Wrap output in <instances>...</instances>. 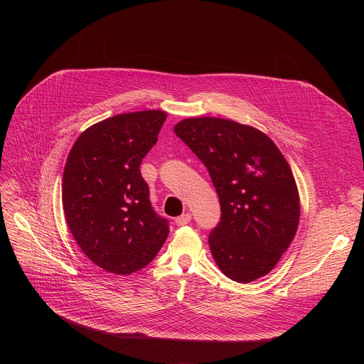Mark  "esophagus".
<instances>
[{
  "label": "esophagus",
  "instance_id": "esophagus-1",
  "mask_svg": "<svg viewBox=\"0 0 364 364\" xmlns=\"http://www.w3.org/2000/svg\"><path fill=\"white\" fill-rule=\"evenodd\" d=\"M190 221H192V215H190L188 213H186V214H183V215H180V217L176 218V224H177V225H186V224H188Z\"/></svg>",
  "mask_w": 364,
  "mask_h": 364
}]
</instances>
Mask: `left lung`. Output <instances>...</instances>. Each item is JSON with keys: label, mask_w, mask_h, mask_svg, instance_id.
I'll use <instances>...</instances> for the list:
<instances>
[{"label": "left lung", "mask_w": 364, "mask_h": 364, "mask_svg": "<svg viewBox=\"0 0 364 364\" xmlns=\"http://www.w3.org/2000/svg\"><path fill=\"white\" fill-rule=\"evenodd\" d=\"M174 132L203 162L221 205L209 233L220 270L250 283L269 274L299 223V196L289 164L259 129L221 118H188Z\"/></svg>", "instance_id": "1"}]
</instances>
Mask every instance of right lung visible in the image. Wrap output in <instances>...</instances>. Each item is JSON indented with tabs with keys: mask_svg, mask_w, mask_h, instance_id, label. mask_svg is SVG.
Instances as JSON below:
<instances>
[{
	"mask_svg": "<svg viewBox=\"0 0 364 364\" xmlns=\"http://www.w3.org/2000/svg\"><path fill=\"white\" fill-rule=\"evenodd\" d=\"M164 110L129 112L87 128L63 171L66 223L82 252L100 269L131 274L165 243L168 220L151 208L140 165L158 141Z\"/></svg>",
	"mask_w": 364,
	"mask_h": 364,
	"instance_id": "1",
	"label": "right lung"
}]
</instances>
